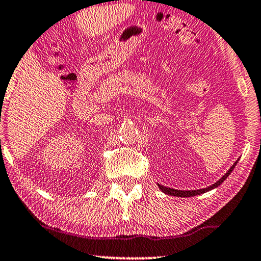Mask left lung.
<instances>
[{
	"mask_svg": "<svg viewBox=\"0 0 261 261\" xmlns=\"http://www.w3.org/2000/svg\"><path fill=\"white\" fill-rule=\"evenodd\" d=\"M237 164H238V162H235V163H234V165L231 166L230 169H229V171H228V172H227L226 174H224V176H223L222 178H221V179L217 180L215 184L210 185V187H208V188L199 189V190H185V191H184V190H176V189H170V188L163 187V185H160V184H158V187H159L160 190H162L163 192H165V194H167V195H171V196H177V197H192V196L204 194V192L209 191V190H213V189H215V188L219 187V185L222 184L223 181L226 180V178H227L228 176H229L231 171L234 170V167H235V165H237Z\"/></svg>",
	"mask_w": 261,
	"mask_h": 261,
	"instance_id": "obj_1",
	"label": "left lung"
}]
</instances>
